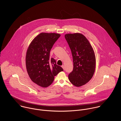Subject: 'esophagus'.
Segmentation results:
<instances>
[{
	"instance_id": "esophagus-1",
	"label": "esophagus",
	"mask_w": 121,
	"mask_h": 121,
	"mask_svg": "<svg viewBox=\"0 0 121 121\" xmlns=\"http://www.w3.org/2000/svg\"><path fill=\"white\" fill-rule=\"evenodd\" d=\"M61 67L63 68V69H64V70H65V66H64V65H62Z\"/></svg>"
}]
</instances>
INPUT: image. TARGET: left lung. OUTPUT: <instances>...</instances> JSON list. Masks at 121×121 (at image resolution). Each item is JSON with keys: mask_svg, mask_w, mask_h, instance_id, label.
Listing matches in <instances>:
<instances>
[{"mask_svg": "<svg viewBox=\"0 0 121 121\" xmlns=\"http://www.w3.org/2000/svg\"><path fill=\"white\" fill-rule=\"evenodd\" d=\"M72 52L73 68L69 75V81L75 86L86 84L92 78L95 69L94 49L85 36L80 33L65 35Z\"/></svg>", "mask_w": 121, "mask_h": 121, "instance_id": "obj_1", "label": "left lung"}]
</instances>
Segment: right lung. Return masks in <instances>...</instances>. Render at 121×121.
Wrapping results in <instances>:
<instances>
[{
    "label": "right lung",
    "instance_id": "1",
    "mask_svg": "<svg viewBox=\"0 0 121 121\" xmlns=\"http://www.w3.org/2000/svg\"><path fill=\"white\" fill-rule=\"evenodd\" d=\"M60 36L59 34L41 33L35 37L28 48L26 56L27 72L31 80L39 86H50L54 76L63 71L49 57L52 46Z\"/></svg>",
    "mask_w": 121,
    "mask_h": 121
}]
</instances>
